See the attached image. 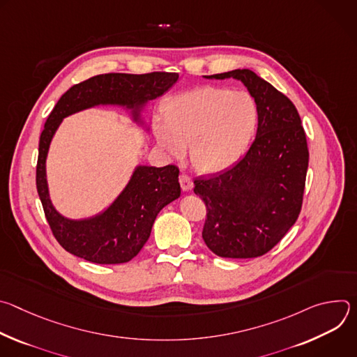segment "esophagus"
<instances>
[{
    "mask_svg": "<svg viewBox=\"0 0 357 357\" xmlns=\"http://www.w3.org/2000/svg\"><path fill=\"white\" fill-rule=\"evenodd\" d=\"M179 183H181V188L183 192H189L192 188H193V182H192V178L189 175H185L182 174L179 176Z\"/></svg>",
    "mask_w": 357,
    "mask_h": 357,
    "instance_id": "34e87169",
    "label": "esophagus"
}]
</instances>
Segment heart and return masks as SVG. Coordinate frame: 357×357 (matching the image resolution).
<instances>
[{"instance_id":"heart-1","label":"heart","mask_w":357,"mask_h":357,"mask_svg":"<svg viewBox=\"0 0 357 357\" xmlns=\"http://www.w3.org/2000/svg\"><path fill=\"white\" fill-rule=\"evenodd\" d=\"M164 124L154 132L161 148L179 158L190 145L196 169L218 174L236 165L247 152L259 126V106L244 90L202 86L169 97L162 106Z\"/></svg>"}]
</instances>
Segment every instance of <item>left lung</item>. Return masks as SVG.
Wrapping results in <instances>:
<instances>
[{"label":"left lung","mask_w":357,"mask_h":357,"mask_svg":"<svg viewBox=\"0 0 357 357\" xmlns=\"http://www.w3.org/2000/svg\"><path fill=\"white\" fill-rule=\"evenodd\" d=\"M209 77L243 82L259 106V127L236 165L195 179L193 192L206 205L202 237L220 257H260L299 216L310 161L307 135L292 101L250 69Z\"/></svg>","instance_id":"1"}]
</instances>
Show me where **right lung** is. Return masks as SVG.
Wrapping results in <instances>:
<instances>
[{
	"mask_svg": "<svg viewBox=\"0 0 357 357\" xmlns=\"http://www.w3.org/2000/svg\"><path fill=\"white\" fill-rule=\"evenodd\" d=\"M178 77L171 72L97 75L72 86L50 112L39 138L36 189L52 234L73 256L96 264H121L134 259L160 211L179 197V169L176 165L138 167L105 213L89 220H69L50 203L45 174L46 154L56 128L65 117L97 105L139 107L162 96Z\"/></svg>",
	"mask_w": 357,
	"mask_h": 357,
	"instance_id": "obj_1",
	"label": "right lung"
}]
</instances>
